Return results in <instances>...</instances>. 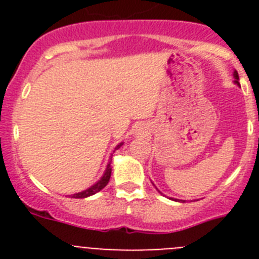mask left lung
Instances as JSON below:
<instances>
[{
	"mask_svg": "<svg viewBox=\"0 0 259 259\" xmlns=\"http://www.w3.org/2000/svg\"><path fill=\"white\" fill-rule=\"evenodd\" d=\"M233 77H235V83H236L237 85H240V83H239V74H237V71H233ZM171 200L179 201V200H176V198H171Z\"/></svg>",
	"mask_w": 259,
	"mask_h": 259,
	"instance_id": "1",
	"label": "left lung"
}]
</instances>
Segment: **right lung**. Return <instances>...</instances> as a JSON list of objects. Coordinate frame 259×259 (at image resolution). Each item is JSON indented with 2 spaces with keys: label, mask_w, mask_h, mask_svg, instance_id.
Returning a JSON list of instances; mask_svg holds the SVG:
<instances>
[{
  "label": "right lung",
  "mask_w": 259,
  "mask_h": 259,
  "mask_svg": "<svg viewBox=\"0 0 259 259\" xmlns=\"http://www.w3.org/2000/svg\"><path fill=\"white\" fill-rule=\"evenodd\" d=\"M122 145H123V143L119 144V145L115 148V150L119 149V148H120ZM115 150H114V152H115ZM110 163H111V162H109V163H107V167H106V170H105L104 175H102L101 179L98 180L96 184H93L91 188L85 189V191L79 192V193H75V194H71V197L72 198H85V197H89V196H92V194H96L97 192L101 191V189H104L105 187L107 185V183H109L110 176H111V166H110Z\"/></svg>",
  "instance_id": "obj_1"
}]
</instances>
